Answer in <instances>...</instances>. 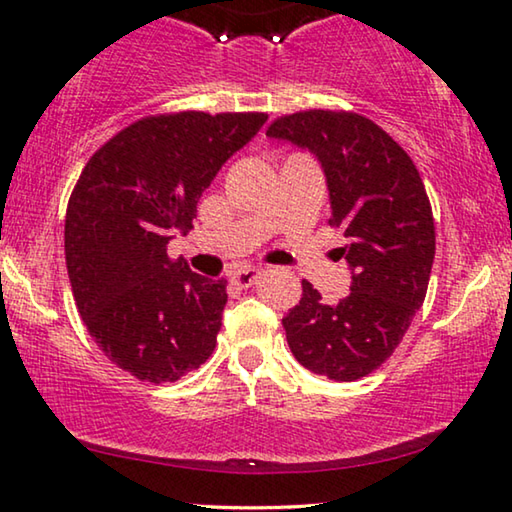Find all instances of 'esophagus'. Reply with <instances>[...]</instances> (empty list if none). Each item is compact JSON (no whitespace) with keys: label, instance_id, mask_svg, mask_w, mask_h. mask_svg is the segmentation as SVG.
Instances as JSON below:
<instances>
[{"label":"esophagus","instance_id":"esophagus-1","mask_svg":"<svg viewBox=\"0 0 512 512\" xmlns=\"http://www.w3.org/2000/svg\"><path fill=\"white\" fill-rule=\"evenodd\" d=\"M259 276H262V269H257V266H246V269L232 273V283L239 287H253Z\"/></svg>","mask_w":512,"mask_h":512}]
</instances>
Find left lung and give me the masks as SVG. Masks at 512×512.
<instances>
[{
	"mask_svg": "<svg viewBox=\"0 0 512 512\" xmlns=\"http://www.w3.org/2000/svg\"><path fill=\"white\" fill-rule=\"evenodd\" d=\"M266 136L318 157L329 225L345 236L338 253L352 273L338 304H322L320 292L301 283L299 304L283 318L287 345L318 376H369L401 343L427 294L436 232L422 178L406 150L357 113H292L271 122Z\"/></svg>",
	"mask_w": 512,
	"mask_h": 512,
	"instance_id": "left-lung-1",
	"label": "left lung"
}]
</instances>
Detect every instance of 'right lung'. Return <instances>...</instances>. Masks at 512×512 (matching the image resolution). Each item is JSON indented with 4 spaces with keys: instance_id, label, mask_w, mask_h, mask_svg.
<instances>
[{
    "instance_id": "1",
    "label": "right lung",
    "mask_w": 512,
    "mask_h": 512,
    "mask_svg": "<svg viewBox=\"0 0 512 512\" xmlns=\"http://www.w3.org/2000/svg\"><path fill=\"white\" fill-rule=\"evenodd\" d=\"M264 122V113L153 115L85 164L64 220L71 292L99 350L134 378L174 383L211 357L227 280L192 273L167 246Z\"/></svg>"
}]
</instances>
